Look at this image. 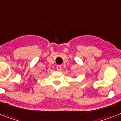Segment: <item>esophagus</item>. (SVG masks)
Wrapping results in <instances>:
<instances>
[{
	"label": "esophagus",
	"instance_id": "obj_1",
	"mask_svg": "<svg viewBox=\"0 0 121 121\" xmlns=\"http://www.w3.org/2000/svg\"><path fill=\"white\" fill-rule=\"evenodd\" d=\"M56 68H57V70H58V71H61V70H62V66L61 65H57Z\"/></svg>",
	"mask_w": 121,
	"mask_h": 121
}]
</instances>
